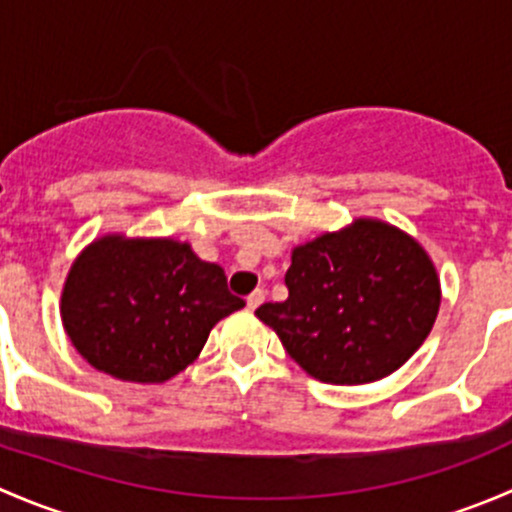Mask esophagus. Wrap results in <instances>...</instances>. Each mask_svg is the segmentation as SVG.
<instances>
[{"label":"esophagus","instance_id":"1","mask_svg":"<svg viewBox=\"0 0 512 512\" xmlns=\"http://www.w3.org/2000/svg\"><path fill=\"white\" fill-rule=\"evenodd\" d=\"M262 302H265V289H255V292L247 297V309H257Z\"/></svg>","mask_w":512,"mask_h":512}]
</instances>
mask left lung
<instances>
[{
	"label": "left lung",
	"instance_id": "obj_1",
	"mask_svg": "<svg viewBox=\"0 0 512 512\" xmlns=\"http://www.w3.org/2000/svg\"><path fill=\"white\" fill-rule=\"evenodd\" d=\"M285 285V302L255 314L309 376L337 386L394 374L441 307L426 250L399 227L369 218L294 247Z\"/></svg>",
	"mask_w": 512,
	"mask_h": 512
}]
</instances>
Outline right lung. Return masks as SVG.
<instances>
[{"label":"right lung","instance_id":"obj_1","mask_svg":"<svg viewBox=\"0 0 512 512\" xmlns=\"http://www.w3.org/2000/svg\"><path fill=\"white\" fill-rule=\"evenodd\" d=\"M242 307L223 267L170 237H98L76 257L61 292V322L76 352L136 384L180 374L210 329Z\"/></svg>","mask_w":512,"mask_h":512}]
</instances>
